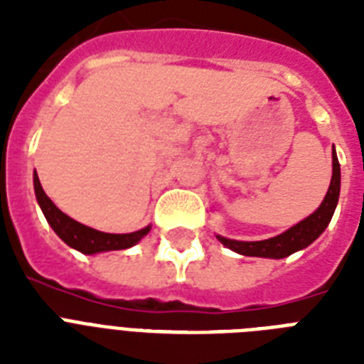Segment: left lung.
<instances>
[{
  "label": "left lung",
  "instance_id": "left-lung-1",
  "mask_svg": "<svg viewBox=\"0 0 364 364\" xmlns=\"http://www.w3.org/2000/svg\"><path fill=\"white\" fill-rule=\"evenodd\" d=\"M340 196V162L338 156L333 149V179L328 185L327 196L323 198L321 205L317 208L310 217L304 221L294 225L276 238L260 240V242H238V240H228L223 236H217V240L232 249L236 253L245 255V257H264V259H283L293 255L294 251L308 247L314 240H317L323 234V230L328 227L333 219V213L336 210Z\"/></svg>",
  "mask_w": 364,
  "mask_h": 364
}]
</instances>
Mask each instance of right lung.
I'll return each instance as SVG.
<instances>
[{"label": "right lung", "instance_id": "obj_1", "mask_svg": "<svg viewBox=\"0 0 364 364\" xmlns=\"http://www.w3.org/2000/svg\"><path fill=\"white\" fill-rule=\"evenodd\" d=\"M33 188H36L37 204H39L43 215L48 221V225L53 227L54 232L58 234L60 238L64 240L70 247L77 249V251H81L85 255L102 253V251H115V249H128L132 245H136L151 230V227H145L141 230H136V232L130 234L100 232L96 228L81 225L75 219L65 215L64 211H60L53 204V200L45 194L37 173H33Z\"/></svg>", "mask_w": 364, "mask_h": 364}]
</instances>
